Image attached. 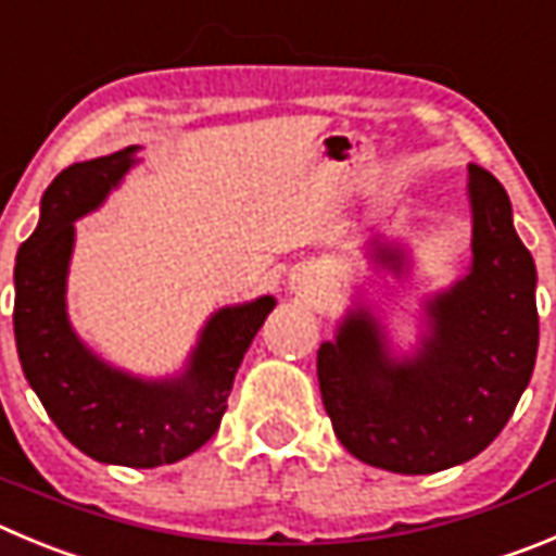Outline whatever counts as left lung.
Segmentation results:
<instances>
[{"label": "left lung", "instance_id": "left-lung-1", "mask_svg": "<svg viewBox=\"0 0 556 556\" xmlns=\"http://www.w3.org/2000/svg\"><path fill=\"white\" fill-rule=\"evenodd\" d=\"M469 271L422 299L414 351L392 349L381 313L354 302L320 342L318 383L337 439L354 458L397 475L471 460L516 412L538 356V271L513 227L505 186L469 164ZM372 263L406 277L397 241L370 238Z\"/></svg>", "mask_w": 556, "mask_h": 556}]
</instances>
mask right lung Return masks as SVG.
Listing matches in <instances>:
<instances>
[{"instance_id":"right-lung-1","label":"right lung","mask_w":556,"mask_h":556,"mask_svg":"<svg viewBox=\"0 0 556 556\" xmlns=\"http://www.w3.org/2000/svg\"><path fill=\"white\" fill-rule=\"evenodd\" d=\"M139 144L62 169L40 197V219L15 254L13 331L21 370L67 442L92 460L134 469L175 464L219 430L232 378L277 299L211 313L184 370L144 378L109 365L67 315L76 222L137 167Z\"/></svg>"}]
</instances>
